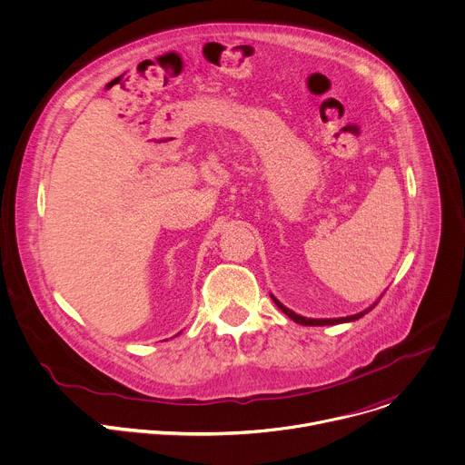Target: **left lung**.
Returning <instances> with one entry per match:
<instances>
[{
	"label": "left lung",
	"instance_id": "8db88e82",
	"mask_svg": "<svg viewBox=\"0 0 465 465\" xmlns=\"http://www.w3.org/2000/svg\"><path fill=\"white\" fill-rule=\"evenodd\" d=\"M271 298L274 300V303L291 318V320H294L296 323H302V325H337V323H346V322H355V320H359V318H362L366 312H370L377 303H379V300L377 302H373L368 309H364V311H361V312H357V314H351V316H342V318H305V316H302V314H298V312H294V311H291L289 307H285L274 294H271Z\"/></svg>",
	"mask_w": 465,
	"mask_h": 465
}]
</instances>
